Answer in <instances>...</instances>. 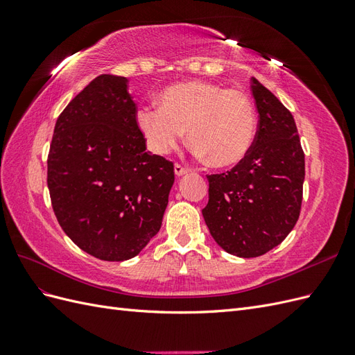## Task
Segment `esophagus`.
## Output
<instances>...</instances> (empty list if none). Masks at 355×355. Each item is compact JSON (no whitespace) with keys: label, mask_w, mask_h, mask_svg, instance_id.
Listing matches in <instances>:
<instances>
[{"label":"esophagus","mask_w":355,"mask_h":355,"mask_svg":"<svg viewBox=\"0 0 355 355\" xmlns=\"http://www.w3.org/2000/svg\"><path fill=\"white\" fill-rule=\"evenodd\" d=\"M187 173H188V170H187L184 166L175 164V175H176V176H184V175H187Z\"/></svg>","instance_id":"obj_1"}]
</instances>
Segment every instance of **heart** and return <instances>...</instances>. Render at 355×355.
Listing matches in <instances>:
<instances>
[{
    "instance_id": "1",
    "label": "heart",
    "mask_w": 355,
    "mask_h": 355,
    "mask_svg": "<svg viewBox=\"0 0 355 355\" xmlns=\"http://www.w3.org/2000/svg\"><path fill=\"white\" fill-rule=\"evenodd\" d=\"M136 121L154 154H168L188 130L189 144L214 167L240 163L256 133L249 96L207 81L170 85L158 96V108L142 106Z\"/></svg>"
}]
</instances>
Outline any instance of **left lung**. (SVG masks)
Instances as JSON below:
<instances>
[{
	"mask_svg": "<svg viewBox=\"0 0 355 355\" xmlns=\"http://www.w3.org/2000/svg\"><path fill=\"white\" fill-rule=\"evenodd\" d=\"M252 94L259 114L249 153L227 173L209 175L207 228L225 252L265 254L293 230L302 206L305 154L293 115L256 78Z\"/></svg>",
	"mask_w": 355,
	"mask_h": 355,
	"instance_id": "obj_1",
	"label": "left lung"
}]
</instances>
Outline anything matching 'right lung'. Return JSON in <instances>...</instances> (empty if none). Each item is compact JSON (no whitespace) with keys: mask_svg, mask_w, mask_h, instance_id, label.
Listing matches in <instances>:
<instances>
[{"mask_svg":"<svg viewBox=\"0 0 355 355\" xmlns=\"http://www.w3.org/2000/svg\"><path fill=\"white\" fill-rule=\"evenodd\" d=\"M128 80L103 73L59 115L47 159L51 207L68 237L98 259L136 256L159 231L175 182L146 151Z\"/></svg>","mask_w":355,"mask_h":355,"instance_id":"right-lung-1","label":"right lung"}]
</instances>
